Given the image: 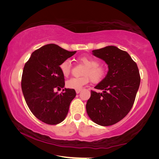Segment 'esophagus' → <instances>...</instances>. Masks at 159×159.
I'll list each match as a JSON object with an SVG mask.
<instances>
[{
	"label": "esophagus",
	"mask_w": 159,
	"mask_h": 159,
	"mask_svg": "<svg viewBox=\"0 0 159 159\" xmlns=\"http://www.w3.org/2000/svg\"><path fill=\"white\" fill-rule=\"evenodd\" d=\"M80 91H81V89H79V90H76V93H77V94H79Z\"/></svg>",
	"instance_id": "1"
}]
</instances>
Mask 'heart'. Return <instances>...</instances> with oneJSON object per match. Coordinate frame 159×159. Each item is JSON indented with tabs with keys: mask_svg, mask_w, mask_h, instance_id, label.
I'll return each instance as SVG.
<instances>
[{
	"mask_svg": "<svg viewBox=\"0 0 159 159\" xmlns=\"http://www.w3.org/2000/svg\"><path fill=\"white\" fill-rule=\"evenodd\" d=\"M79 61L85 68L82 73V77L72 78L67 80L66 85L70 89H81L83 86L88 84L90 80L93 83H99L102 81L106 76L107 71L103 66H99V62L96 59L90 57H81ZM60 71L64 77H68L71 71V64L69 60L62 61L60 65Z\"/></svg>",
	"mask_w": 159,
	"mask_h": 159,
	"instance_id": "heart-1",
	"label": "heart"
}]
</instances>
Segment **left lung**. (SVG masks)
<instances>
[{
  "label": "left lung",
  "mask_w": 159,
  "mask_h": 159,
  "mask_svg": "<svg viewBox=\"0 0 159 159\" xmlns=\"http://www.w3.org/2000/svg\"><path fill=\"white\" fill-rule=\"evenodd\" d=\"M93 54L107 64L104 79L91 90L86 111L93 121L102 126L114 125L130 111L140 84V75L135 61L129 54L116 46L93 50Z\"/></svg>",
  "instance_id": "obj_1"
}]
</instances>
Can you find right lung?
I'll list each match as a JSON object with an SVG mask.
<instances>
[{
    "instance_id": "add662e5",
    "label": "right lung",
    "mask_w": 159,
    "mask_h": 159,
    "mask_svg": "<svg viewBox=\"0 0 159 159\" xmlns=\"http://www.w3.org/2000/svg\"><path fill=\"white\" fill-rule=\"evenodd\" d=\"M76 52L55 44L45 45L31 54L24 67L21 85L26 104L32 114L46 124L63 121L76 97L74 89L64 88L60 94L54 91L65 85L60 64Z\"/></svg>"
}]
</instances>
